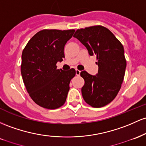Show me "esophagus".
Listing matches in <instances>:
<instances>
[{
  "instance_id": "obj_1",
  "label": "esophagus",
  "mask_w": 146,
  "mask_h": 146,
  "mask_svg": "<svg viewBox=\"0 0 146 146\" xmlns=\"http://www.w3.org/2000/svg\"><path fill=\"white\" fill-rule=\"evenodd\" d=\"M80 73H81V71L78 70H76V74L77 75V76H79L80 75Z\"/></svg>"
}]
</instances>
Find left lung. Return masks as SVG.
Segmentation results:
<instances>
[{
    "label": "left lung",
    "mask_w": 146,
    "mask_h": 146,
    "mask_svg": "<svg viewBox=\"0 0 146 146\" xmlns=\"http://www.w3.org/2000/svg\"><path fill=\"white\" fill-rule=\"evenodd\" d=\"M74 37L86 47L90 55L96 56L99 66L95 76L86 71L80 73L85 81L81 88L83 99L93 108L104 107L117 96L123 81L126 68L123 46L101 25L77 29Z\"/></svg>",
    "instance_id": "obj_1"
}]
</instances>
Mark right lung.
Masks as SVG:
<instances>
[{"label":"right lung","mask_w":146,"mask_h":146,"mask_svg":"<svg viewBox=\"0 0 146 146\" xmlns=\"http://www.w3.org/2000/svg\"><path fill=\"white\" fill-rule=\"evenodd\" d=\"M74 29H42L29 40L23 50L21 74L29 96L40 107L54 110L66 101L74 68L57 69L65 58L64 47Z\"/></svg>","instance_id":"1"}]
</instances>
